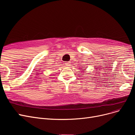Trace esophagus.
<instances>
[{
	"mask_svg": "<svg viewBox=\"0 0 135 135\" xmlns=\"http://www.w3.org/2000/svg\"><path fill=\"white\" fill-rule=\"evenodd\" d=\"M65 64L66 65V66H70V62H65Z\"/></svg>",
	"mask_w": 135,
	"mask_h": 135,
	"instance_id": "esophagus-1",
	"label": "esophagus"
}]
</instances>
